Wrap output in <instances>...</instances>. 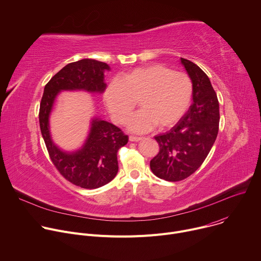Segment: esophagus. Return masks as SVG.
Wrapping results in <instances>:
<instances>
[{
    "label": "esophagus",
    "mask_w": 261,
    "mask_h": 261,
    "mask_svg": "<svg viewBox=\"0 0 261 261\" xmlns=\"http://www.w3.org/2000/svg\"><path fill=\"white\" fill-rule=\"evenodd\" d=\"M141 139H142V137H140V136H134V135L129 136V140H130V141L137 142V141H139V140H141Z\"/></svg>",
    "instance_id": "34e87169"
}]
</instances>
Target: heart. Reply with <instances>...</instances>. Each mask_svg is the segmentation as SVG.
Listing matches in <instances>:
<instances>
[{
	"mask_svg": "<svg viewBox=\"0 0 261 261\" xmlns=\"http://www.w3.org/2000/svg\"><path fill=\"white\" fill-rule=\"evenodd\" d=\"M193 94L190 77L161 64L132 69L123 77L111 79L104 101L116 120L125 123L139 100L141 109L128 121L134 132H147L174 126L188 110Z\"/></svg>",
	"mask_w": 261,
	"mask_h": 261,
	"instance_id": "1",
	"label": "heart"
}]
</instances>
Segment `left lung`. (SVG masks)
I'll return each mask as SVG.
<instances>
[{"label":"left lung","mask_w":261,"mask_h":261,"mask_svg":"<svg viewBox=\"0 0 261 261\" xmlns=\"http://www.w3.org/2000/svg\"><path fill=\"white\" fill-rule=\"evenodd\" d=\"M192 82L193 102L166 133L155 136L160 151L150 166L153 173L177 181L195 172L205 160L218 135L219 102L206 74L193 62L180 58Z\"/></svg>","instance_id":"1"}]
</instances>
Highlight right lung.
<instances>
[{
    "label": "right lung",
    "instance_id": "right-lung-1",
    "mask_svg": "<svg viewBox=\"0 0 261 261\" xmlns=\"http://www.w3.org/2000/svg\"><path fill=\"white\" fill-rule=\"evenodd\" d=\"M106 70H110L106 63L92 59L66 65L47 83L40 103V129L54 165L67 180L85 189L102 187L115 178L119 170L117 154L127 144L128 136L114 124L94 117L84 144L76 151L67 152L53 140L49 117L62 91L102 94L106 89Z\"/></svg>",
    "mask_w": 261,
    "mask_h": 261
}]
</instances>
